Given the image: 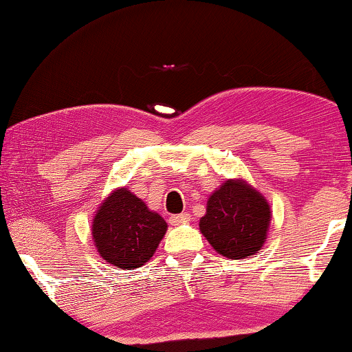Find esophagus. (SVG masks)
I'll use <instances>...</instances> for the list:
<instances>
[{"instance_id":"obj_1","label":"esophagus","mask_w":352,"mask_h":352,"mask_svg":"<svg viewBox=\"0 0 352 352\" xmlns=\"http://www.w3.org/2000/svg\"><path fill=\"white\" fill-rule=\"evenodd\" d=\"M189 219H190V215L189 214H176V215H171L169 217V223L171 225H181V223H184V222H189Z\"/></svg>"}]
</instances>
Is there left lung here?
Returning <instances> with one entry per match:
<instances>
[{"label":"left lung","mask_w":352,"mask_h":352,"mask_svg":"<svg viewBox=\"0 0 352 352\" xmlns=\"http://www.w3.org/2000/svg\"><path fill=\"white\" fill-rule=\"evenodd\" d=\"M269 223L271 207L263 194L246 181L228 179L210 194L199 228L217 253L243 259L263 248Z\"/></svg>","instance_id":"1"}]
</instances>
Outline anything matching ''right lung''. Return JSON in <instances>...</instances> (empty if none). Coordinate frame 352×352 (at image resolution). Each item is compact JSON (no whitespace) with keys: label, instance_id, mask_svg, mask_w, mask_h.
Here are the masks:
<instances>
[{"label":"right lung","instance_id":"add662e5","mask_svg":"<svg viewBox=\"0 0 352 352\" xmlns=\"http://www.w3.org/2000/svg\"><path fill=\"white\" fill-rule=\"evenodd\" d=\"M166 228L162 215L150 210L127 188H120L101 204L91 232L104 261L132 271L155 254Z\"/></svg>","mask_w":352,"mask_h":352}]
</instances>
